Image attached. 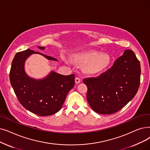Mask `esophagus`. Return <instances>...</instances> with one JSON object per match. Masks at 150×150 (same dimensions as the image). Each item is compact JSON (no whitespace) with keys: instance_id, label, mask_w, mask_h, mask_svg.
<instances>
[{"instance_id":"1","label":"esophagus","mask_w":150,"mask_h":150,"mask_svg":"<svg viewBox=\"0 0 150 150\" xmlns=\"http://www.w3.org/2000/svg\"><path fill=\"white\" fill-rule=\"evenodd\" d=\"M75 83L78 84V83H80L81 80H80V78H79V77H76V78H75Z\"/></svg>"}]
</instances>
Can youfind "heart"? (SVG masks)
Instances as JSON below:
<instances>
[{
	"label": "heart",
	"instance_id": "obj_1",
	"mask_svg": "<svg viewBox=\"0 0 150 150\" xmlns=\"http://www.w3.org/2000/svg\"><path fill=\"white\" fill-rule=\"evenodd\" d=\"M72 59L75 62L84 64V69L89 74H98L105 69L109 63V59L107 55L98 52L76 53L72 56ZM67 63L70 61L64 59Z\"/></svg>",
	"mask_w": 150,
	"mask_h": 150
}]
</instances>
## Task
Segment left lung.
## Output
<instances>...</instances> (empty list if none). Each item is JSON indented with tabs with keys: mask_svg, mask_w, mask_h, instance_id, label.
<instances>
[{
	"mask_svg": "<svg viewBox=\"0 0 150 150\" xmlns=\"http://www.w3.org/2000/svg\"><path fill=\"white\" fill-rule=\"evenodd\" d=\"M140 72L139 61L132 50H126L105 72L96 78L84 79L91 108L103 115L119 111L137 92Z\"/></svg>",
	"mask_w": 150,
	"mask_h": 150,
	"instance_id": "8db88e82",
	"label": "left lung"
}]
</instances>
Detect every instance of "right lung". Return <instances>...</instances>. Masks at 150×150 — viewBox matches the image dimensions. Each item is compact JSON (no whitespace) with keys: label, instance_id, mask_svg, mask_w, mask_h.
<instances>
[{"label":"right lung","instance_id":"obj_1","mask_svg":"<svg viewBox=\"0 0 150 150\" xmlns=\"http://www.w3.org/2000/svg\"><path fill=\"white\" fill-rule=\"evenodd\" d=\"M44 50L45 47H38ZM32 54H41L48 60L57 61L30 49L17 53L12 61L10 80L17 98L29 112L40 116L52 115L62 108L70 90L75 85V75H63L54 71L43 79H35L25 71L24 64Z\"/></svg>","mask_w":150,"mask_h":150}]
</instances>
